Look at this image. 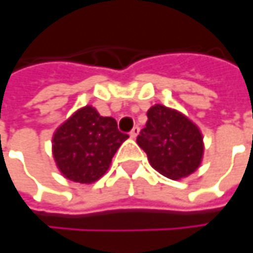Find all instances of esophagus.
Here are the masks:
<instances>
[{
	"instance_id": "1",
	"label": "esophagus",
	"mask_w": 253,
	"mask_h": 253,
	"mask_svg": "<svg viewBox=\"0 0 253 253\" xmlns=\"http://www.w3.org/2000/svg\"><path fill=\"white\" fill-rule=\"evenodd\" d=\"M138 135H139V126H133V128H132V131L129 132V136H131L132 139H135Z\"/></svg>"
}]
</instances>
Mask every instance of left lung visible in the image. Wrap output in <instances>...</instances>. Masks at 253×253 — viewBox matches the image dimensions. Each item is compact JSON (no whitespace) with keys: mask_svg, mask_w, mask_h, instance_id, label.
<instances>
[{"mask_svg":"<svg viewBox=\"0 0 253 253\" xmlns=\"http://www.w3.org/2000/svg\"><path fill=\"white\" fill-rule=\"evenodd\" d=\"M152 168L171 180L199 169L204 143L199 126L181 112L156 104L148 111L146 126L136 138Z\"/></svg>","mask_w":253,"mask_h":253,"instance_id":"left-lung-1","label":"left lung"}]
</instances>
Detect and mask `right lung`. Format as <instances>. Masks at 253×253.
Wrapping results in <instances>:
<instances>
[{"mask_svg":"<svg viewBox=\"0 0 253 253\" xmlns=\"http://www.w3.org/2000/svg\"><path fill=\"white\" fill-rule=\"evenodd\" d=\"M126 138L114 118L101 117L91 105H85L53 133L54 162L66 179L94 183L108 170L112 156Z\"/></svg>","mask_w":253,"mask_h":253,"instance_id":"right-lung-1","label":"right lung"}]
</instances>
